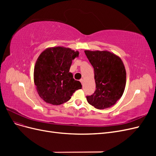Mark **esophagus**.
<instances>
[{
    "label": "esophagus",
    "instance_id": "1",
    "mask_svg": "<svg viewBox=\"0 0 156 156\" xmlns=\"http://www.w3.org/2000/svg\"><path fill=\"white\" fill-rule=\"evenodd\" d=\"M80 82H81V84H83V79H81V80H80Z\"/></svg>",
    "mask_w": 156,
    "mask_h": 156
}]
</instances>
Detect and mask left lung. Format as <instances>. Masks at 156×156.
Here are the masks:
<instances>
[{"instance_id":"8db88e82","label":"left lung","mask_w":156,"mask_h":156,"mask_svg":"<svg viewBox=\"0 0 156 156\" xmlns=\"http://www.w3.org/2000/svg\"><path fill=\"white\" fill-rule=\"evenodd\" d=\"M94 70L96 90L87 96L90 105L98 109L114 105L124 92L126 72L122 59L108 51H84Z\"/></svg>"}]
</instances>
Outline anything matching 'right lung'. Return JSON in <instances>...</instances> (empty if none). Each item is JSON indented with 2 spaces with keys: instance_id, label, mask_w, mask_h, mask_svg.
<instances>
[{
  "instance_id": "1",
  "label": "right lung",
  "mask_w": 156,
  "mask_h": 156,
  "mask_svg": "<svg viewBox=\"0 0 156 156\" xmlns=\"http://www.w3.org/2000/svg\"><path fill=\"white\" fill-rule=\"evenodd\" d=\"M79 51L64 47L45 49L37 58L34 69V82L40 97L46 103L59 105L68 101L73 94L81 89L69 72L72 60Z\"/></svg>"
}]
</instances>
